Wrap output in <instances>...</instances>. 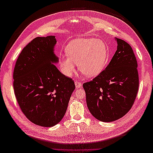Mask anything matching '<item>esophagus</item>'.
<instances>
[{"label":"esophagus","mask_w":153,"mask_h":153,"mask_svg":"<svg viewBox=\"0 0 153 153\" xmlns=\"http://www.w3.org/2000/svg\"><path fill=\"white\" fill-rule=\"evenodd\" d=\"M82 84L81 83L79 82H78V81H75V85H76V87L77 89L78 88H80L81 87H82Z\"/></svg>","instance_id":"34e87169"}]
</instances>
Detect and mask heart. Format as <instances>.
Masks as SVG:
<instances>
[{
	"label": "heart",
	"instance_id": "heart-1",
	"mask_svg": "<svg viewBox=\"0 0 153 153\" xmlns=\"http://www.w3.org/2000/svg\"><path fill=\"white\" fill-rule=\"evenodd\" d=\"M67 54L60 58L62 73L70 76L79 64V70L87 77H93L100 73L108 58L106 45L95 38H78L71 41L66 47Z\"/></svg>",
	"mask_w": 153,
	"mask_h": 153
}]
</instances>
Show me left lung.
<instances>
[{
    "label": "left lung",
    "mask_w": 153,
    "mask_h": 153,
    "mask_svg": "<svg viewBox=\"0 0 153 153\" xmlns=\"http://www.w3.org/2000/svg\"><path fill=\"white\" fill-rule=\"evenodd\" d=\"M117 51L105 70L83 84L91 114L105 122L121 118L134 105L139 89L137 62L127 42L116 37Z\"/></svg>",
    "instance_id": "8db88e82"
}]
</instances>
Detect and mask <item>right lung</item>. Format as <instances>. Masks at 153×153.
Returning <instances> with one entry per match:
<instances>
[{
    "label": "right lung",
    "instance_id": "obj_1",
    "mask_svg": "<svg viewBox=\"0 0 153 153\" xmlns=\"http://www.w3.org/2000/svg\"><path fill=\"white\" fill-rule=\"evenodd\" d=\"M56 44L53 35L35 38L23 48L13 74L15 96L22 112L43 127L61 121L75 89L72 79L54 64L58 62L54 53Z\"/></svg>",
    "mask_w": 153,
    "mask_h": 153
}]
</instances>
